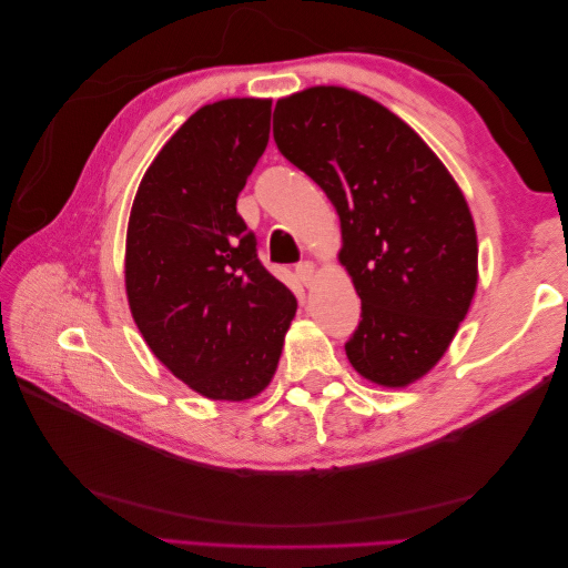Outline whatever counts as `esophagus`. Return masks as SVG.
I'll use <instances>...</instances> for the list:
<instances>
[{"mask_svg": "<svg viewBox=\"0 0 568 568\" xmlns=\"http://www.w3.org/2000/svg\"><path fill=\"white\" fill-rule=\"evenodd\" d=\"M296 274H298V280H301L305 286H313V284H315V277H317V267H315V263L305 261V263H298V265H296Z\"/></svg>", "mask_w": 568, "mask_h": 568, "instance_id": "1", "label": "esophagus"}]
</instances>
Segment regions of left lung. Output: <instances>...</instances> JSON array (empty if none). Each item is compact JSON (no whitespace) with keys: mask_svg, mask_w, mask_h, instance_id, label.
I'll return each instance as SVG.
<instances>
[{"mask_svg":"<svg viewBox=\"0 0 568 568\" xmlns=\"http://www.w3.org/2000/svg\"><path fill=\"white\" fill-rule=\"evenodd\" d=\"M274 142L338 213V263L363 301L346 343L353 369L384 388L419 382L450 348L478 284L459 184L405 120L338 84L282 97Z\"/></svg>","mask_w":568,"mask_h":568,"instance_id":"left-lung-1","label":"left lung"}]
</instances>
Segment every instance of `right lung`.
I'll return each mask as SVG.
<instances>
[{"label": "right lung", "instance_id": "obj_1", "mask_svg": "<svg viewBox=\"0 0 568 568\" xmlns=\"http://www.w3.org/2000/svg\"><path fill=\"white\" fill-rule=\"evenodd\" d=\"M272 99L201 106L136 186L125 294L149 351L209 400L244 403L277 372L296 296L261 265L236 196L270 140Z\"/></svg>", "mask_w": 568, "mask_h": 568}]
</instances>
